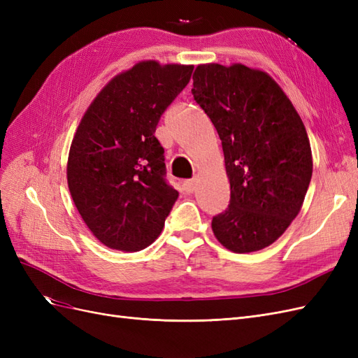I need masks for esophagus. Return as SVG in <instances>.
<instances>
[{
	"mask_svg": "<svg viewBox=\"0 0 358 358\" xmlns=\"http://www.w3.org/2000/svg\"><path fill=\"white\" fill-rule=\"evenodd\" d=\"M197 178H194V179H189V180H187L185 183H183V188H185V191L187 192H194V191H196L197 189Z\"/></svg>",
	"mask_w": 358,
	"mask_h": 358,
	"instance_id": "34e87169",
	"label": "esophagus"
}]
</instances>
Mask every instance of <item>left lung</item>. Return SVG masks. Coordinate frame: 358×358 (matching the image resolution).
<instances>
[{
	"mask_svg": "<svg viewBox=\"0 0 358 358\" xmlns=\"http://www.w3.org/2000/svg\"><path fill=\"white\" fill-rule=\"evenodd\" d=\"M194 100L220 134L230 204L212 220L218 242L236 254L276 242L299 215L312 178L306 128L282 88L243 64H200Z\"/></svg>",
	"mask_w": 358,
	"mask_h": 358,
	"instance_id": "left-lung-1",
	"label": "left lung"
}]
</instances>
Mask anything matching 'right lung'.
<instances>
[{
	"instance_id": "right-lung-1",
	"label": "right lung",
	"mask_w": 358,
	"mask_h": 358,
	"mask_svg": "<svg viewBox=\"0 0 358 358\" xmlns=\"http://www.w3.org/2000/svg\"><path fill=\"white\" fill-rule=\"evenodd\" d=\"M192 70L140 61L107 82L82 116L67 182L82 220L103 245L136 252L164 227L179 192L164 180V149L155 129Z\"/></svg>"
}]
</instances>
